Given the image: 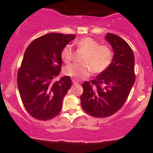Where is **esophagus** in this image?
I'll use <instances>...</instances> for the list:
<instances>
[{
  "label": "esophagus",
  "mask_w": 153,
  "mask_h": 153,
  "mask_svg": "<svg viewBox=\"0 0 153 153\" xmlns=\"http://www.w3.org/2000/svg\"><path fill=\"white\" fill-rule=\"evenodd\" d=\"M72 83H73L74 85H77V84H79V82H78V81H76V80H75V79L72 80Z\"/></svg>",
  "instance_id": "obj_1"
}]
</instances>
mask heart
<instances>
[{"label":"heart","mask_w":153,"mask_h":153,"mask_svg":"<svg viewBox=\"0 0 153 153\" xmlns=\"http://www.w3.org/2000/svg\"><path fill=\"white\" fill-rule=\"evenodd\" d=\"M78 50L85 53L82 64H71L64 68V74L75 79H84L90 75L92 71L95 74L104 72L111 65L113 59V52L108 45L102 44L96 40L85 37L75 43ZM61 58L68 64L73 60V52L70 45H66L61 50Z\"/></svg>","instance_id":"heart-1"}]
</instances>
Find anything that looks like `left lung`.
<instances>
[{
  "mask_svg": "<svg viewBox=\"0 0 153 153\" xmlns=\"http://www.w3.org/2000/svg\"><path fill=\"white\" fill-rule=\"evenodd\" d=\"M114 57L109 67L90 82L83 84L81 104L86 113L106 118L118 112L129 95L135 81V58L129 44L121 37L107 33Z\"/></svg>",
  "mask_w": 153,
  "mask_h": 153,
  "instance_id": "left-lung-1",
  "label": "left lung"
}]
</instances>
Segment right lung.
<instances>
[{"label": "right lung", "instance_id": "1", "mask_svg": "<svg viewBox=\"0 0 153 153\" xmlns=\"http://www.w3.org/2000/svg\"><path fill=\"white\" fill-rule=\"evenodd\" d=\"M75 35L49 33L28 46L18 69V90L28 113L35 119L47 121L61 112L64 97L72 86L71 78L59 75L62 67L61 50Z\"/></svg>", "mask_w": 153, "mask_h": 153}]
</instances>
